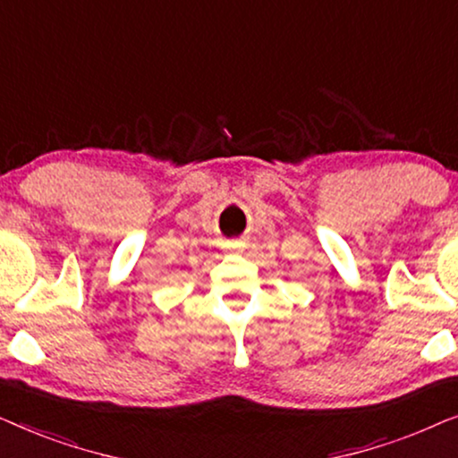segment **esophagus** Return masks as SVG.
<instances>
[{"label": "esophagus", "mask_w": 458, "mask_h": 458, "mask_svg": "<svg viewBox=\"0 0 458 458\" xmlns=\"http://www.w3.org/2000/svg\"><path fill=\"white\" fill-rule=\"evenodd\" d=\"M227 248H231V250H242L243 243H242V242H233V243H227Z\"/></svg>", "instance_id": "esophagus-1"}]
</instances>
